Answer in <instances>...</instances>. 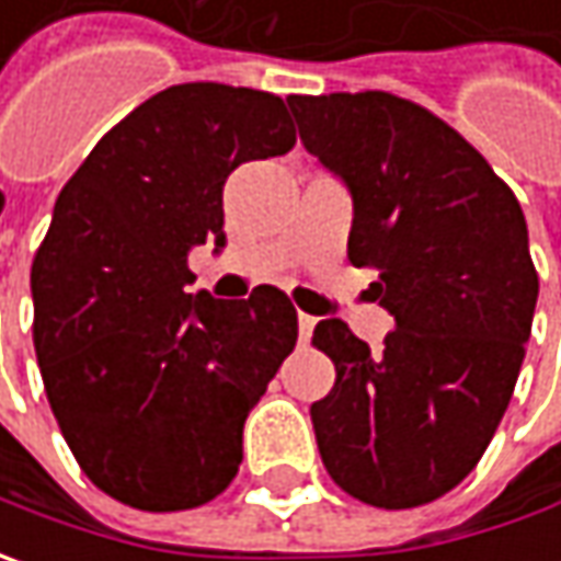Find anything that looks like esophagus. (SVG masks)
<instances>
[{
    "instance_id": "34e87169",
    "label": "esophagus",
    "mask_w": 561,
    "mask_h": 561,
    "mask_svg": "<svg viewBox=\"0 0 561 561\" xmlns=\"http://www.w3.org/2000/svg\"><path fill=\"white\" fill-rule=\"evenodd\" d=\"M314 324H318V318H312V314H306V312H299V340H302V343H309V340H312Z\"/></svg>"
}]
</instances>
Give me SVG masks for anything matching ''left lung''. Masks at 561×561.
I'll use <instances>...</instances> for the list:
<instances>
[{
	"instance_id": "obj_1",
	"label": "left lung",
	"mask_w": 561,
	"mask_h": 561,
	"mask_svg": "<svg viewBox=\"0 0 561 561\" xmlns=\"http://www.w3.org/2000/svg\"><path fill=\"white\" fill-rule=\"evenodd\" d=\"M287 105L350 186V262L377 271L375 299L397 318L380 350L336 318L314 328L336 368L312 405L321 462L368 506L434 503L481 462L522 371L540 290L522 205L419 102L365 90Z\"/></svg>"
}]
</instances>
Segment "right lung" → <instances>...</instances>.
Returning <instances> with one entry per match:
<instances>
[{
  "mask_svg": "<svg viewBox=\"0 0 561 561\" xmlns=\"http://www.w3.org/2000/svg\"><path fill=\"white\" fill-rule=\"evenodd\" d=\"M284 99L178 83L137 105L58 193L33 255V350L93 484L142 512L196 508L243 462V424L299 336L290 296H190L186 252L225 247L227 174L290 152Z\"/></svg>",
  "mask_w": 561,
  "mask_h": 561,
  "instance_id": "add662e5",
  "label": "right lung"
}]
</instances>
